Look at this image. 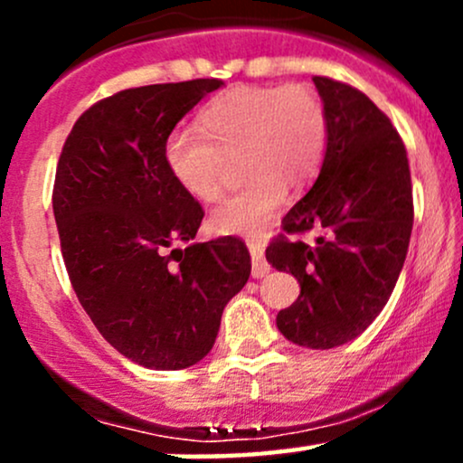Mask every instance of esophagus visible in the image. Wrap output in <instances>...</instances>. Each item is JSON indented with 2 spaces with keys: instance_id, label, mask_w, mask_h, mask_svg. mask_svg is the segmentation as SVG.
I'll return each mask as SVG.
<instances>
[{
  "instance_id": "esophagus-1",
  "label": "esophagus",
  "mask_w": 463,
  "mask_h": 463,
  "mask_svg": "<svg viewBox=\"0 0 463 463\" xmlns=\"http://www.w3.org/2000/svg\"><path fill=\"white\" fill-rule=\"evenodd\" d=\"M250 254H252V279H263L269 274V263L263 257L261 239H248Z\"/></svg>"
}]
</instances>
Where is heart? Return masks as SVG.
I'll use <instances>...</instances> for the list:
<instances>
[{"label":"heart","instance_id":"heart-1","mask_svg":"<svg viewBox=\"0 0 463 463\" xmlns=\"http://www.w3.org/2000/svg\"><path fill=\"white\" fill-rule=\"evenodd\" d=\"M198 128L169 137L165 163L189 195L211 202L224 189L226 158H241L246 183L211 213L220 235H259L285 189L316 178L328 143L326 109L309 84H235L202 109Z\"/></svg>","mask_w":463,"mask_h":463}]
</instances>
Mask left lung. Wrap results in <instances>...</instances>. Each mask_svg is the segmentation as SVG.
Masks as SVG:
<instances>
[{
	"mask_svg": "<svg viewBox=\"0 0 463 463\" xmlns=\"http://www.w3.org/2000/svg\"><path fill=\"white\" fill-rule=\"evenodd\" d=\"M313 82L326 109V154L265 259L300 283L298 300L276 316L279 331L326 350L364 333L390 300L411 237L413 195L405 143L390 117L350 84ZM307 230L321 232L313 247L295 239Z\"/></svg>",
	"mask_w": 463,
	"mask_h": 463,
	"instance_id": "1",
	"label": "left lung"
}]
</instances>
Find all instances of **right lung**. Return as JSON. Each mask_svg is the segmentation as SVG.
Wrapping results in <instances>:
<instances>
[{"mask_svg":"<svg viewBox=\"0 0 463 463\" xmlns=\"http://www.w3.org/2000/svg\"><path fill=\"white\" fill-rule=\"evenodd\" d=\"M222 84H150L99 99L58 158L52 204L69 280L106 342L143 368L204 359L252 269L237 237L173 248L195 237L204 211L169 172L165 143Z\"/></svg>","mask_w":463,"mask_h":463,"instance_id":"1","label":"right lung"}]
</instances>
